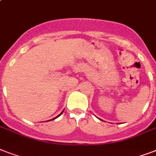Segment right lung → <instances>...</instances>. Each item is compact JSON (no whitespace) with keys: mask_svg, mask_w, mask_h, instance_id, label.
<instances>
[{"mask_svg":"<svg viewBox=\"0 0 156 156\" xmlns=\"http://www.w3.org/2000/svg\"><path fill=\"white\" fill-rule=\"evenodd\" d=\"M62 112H63V111H62V112H61V113H60V114H59V115H58V116H56V117H55V118H53V119H52V120H54V119H56V118H57V117H58V116H61V114H62Z\"/></svg>","mask_w":156,"mask_h":156,"instance_id":"right-lung-1","label":"right lung"}]
</instances>
